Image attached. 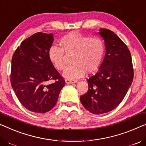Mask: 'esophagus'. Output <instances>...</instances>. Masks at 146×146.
<instances>
[{
	"label": "esophagus",
	"mask_w": 146,
	"mask_h": 146,
	"mask_svg": "<svg viewBox=\"0 0 146 146\" xmlns=\"http://www.w3.org/2000/svg\"><path fill=\"white\" fill-rule=\"evenodd\" d=\"M66 82L67 84H73V83H76V82H77V80L67 79H66Z\"/></svg>",
	"instance_id": "34e87169"
}]
</instances>
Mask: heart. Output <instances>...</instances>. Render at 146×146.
<instances>
[{
    "label": "heart",
    "instance_id": "b5f03b06",
    "mask_svg": "<svg viewBox=\"0 0 146 146\" xmlns=\"http://www.w3.org/2000/svg\"><path fill=\"white\" fill-rule=\"evenodd\" d=\"M60 44L61 48L54 45L50 48L48 58L56 69L62 71L65 68L64 52L73 53L72 64L63 73L67 79H79L85 72H95L100 66L105 53V44L100 38L72 32L61 38Z\"/></svg>",
    "mask_w": 146,
    "mask_h": 146
}]
</instances>
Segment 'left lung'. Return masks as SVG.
<instances>
[{
  "mask_svg": "<svg viewBox=\"0 0 146 146\" xmlns=\"http://www.w3.org/2000/svg\"><path fill=\"white\" fill-rule=\"evenodd\" d=\"M106 54L99 71L87 79L88 90L80 97L82 106L93 114L116 108L125 98L134 77L131 54L121 39L107 29H100Z\"/></svg>",
  "mask_w": 146,
  "mask_h": 146,
  "instance_id": "1",
  "label": "left lung"
}]
</instances>
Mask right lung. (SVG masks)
<instances>
[{"label":"right lung","mask_w":146,"mask_h":146,"mask_svg":"<svg viewBox=\"0 0 146 146\" xmlns=\"http://www.w3.org/2000/svg\"><path fill=\"white\" fill-rule=\"evenodd\" d=\"M54 42L52 33L39 32L21 43L12 59L10 81L13 90L23 107L45 113L57 103L65 80L48 58ZM55 80L54 84L47 83Z\"/></svg>","instance_id":"right-lung-1"}]
</instances>
